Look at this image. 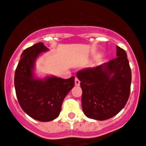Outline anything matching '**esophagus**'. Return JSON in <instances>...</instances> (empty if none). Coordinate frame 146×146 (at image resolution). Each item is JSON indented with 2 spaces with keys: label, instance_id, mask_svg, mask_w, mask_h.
Segmentation results:
<instances>
[{
  "label": "esophagus",
  "instance_id": "esophagus-1",
  "mask_svg": "<svg viewBox=\"0 0 146 146\" xmlns=\"http://www.w3.org/2000/svg\"><path fill=\"white\" fill-rule=\"evenodd\" d=\"M80 83H81L80 80L78 78H76V79H75V84H76V86H79Z\"/></svg>",
  "mask_w": 146,
  "mask_h": 146
}]
</instances>
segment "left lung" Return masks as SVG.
Returning a JSON list of instances; mask_svg holds the SVG:
<instances>
[{"instance_id": "obj_1", "label": "left lung", "mask_w": 146, "mask_h": 146, "mask_svg": "<svg viewBox=\"0 0 146 146\" xmlns=\"http://www.w3.org/2000/svg\"><path fill=\"white\" fill-rule=\"evenodd\" d=\"M82 88L83 111L96 120L117 114L130 94L132 73L125 50L117 46V58L94 68L77 72Z\"/></svg>"}]
</instances>
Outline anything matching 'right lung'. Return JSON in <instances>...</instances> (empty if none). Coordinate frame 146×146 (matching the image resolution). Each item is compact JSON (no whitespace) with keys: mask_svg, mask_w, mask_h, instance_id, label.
Wrapping results in <instances>:
<instances>
[{"mask_svg":"<svg viewBox=\"0 0 146 146\" xmlns=\"http://www.w3.org/2000/svg\"><path fill=\"white\" fill-rule=\"evenodd\" d=\"M47 50L42 42L24 50L14 76L16 94L21 109L40 122L58 117L64 99L75 85V76L68 79L47 77L44 81L34 78L35 60L41 52Z\"/></svg>","mask_w":146,"mask_h":146,"instance_id":"obj_1","label":"right lung"}]
</instances>
